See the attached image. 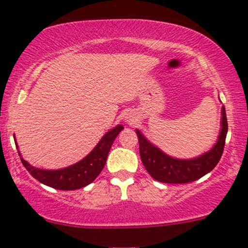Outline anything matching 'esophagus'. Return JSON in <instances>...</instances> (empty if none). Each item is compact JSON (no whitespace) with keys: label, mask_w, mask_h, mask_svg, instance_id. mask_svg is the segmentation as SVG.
Masks as SVG:
<instances>
[{"label":"esophagus","mask_w":248,"mask_h":248,"mask_svg":"<svg viewBox=\"0 0 248 248\" xmlns=\"http://www.w3.org/2000/svg\"><path fill=\"white\" fill-rule=\"evenodd\" d=\"M127 122H131V123H132V122H136V119H135L132 116H130L129 119H127Z\"/></svg>","instance_id":"34e87169"}]
</instances>
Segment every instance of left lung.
I'll return each instance as SVG.
<instances>
[{"label":"left lung","mask_w":248,"mask_h":248,"mask_svg":"<svg viewBox=\"0 0 248 248\" xmlns=\"http://www.w3.org/2000/svg\"><path fill=\"white\" fill-rule=\"evenodd\" d=\"M228 123L226 108L222 106L221 131L216 144L209 152L195 159H174L152 144L140 130H136L140 142V155L147 172L160 183L186 184L195 181L215 168L223 153Z\"/></svg>","instance_id":"8db88e82"}]
</instances>
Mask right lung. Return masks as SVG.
Returning <instances> with one entry per match:
<instances>
[{"label":"right lung","mask_w":248,"mask_h":248,"mask_svg":"<svg viewBox=\"0 0 248 248\" xmlns=\"http://www.w3.org/2000/svg\"><path fill=\"white\" fill-rule=\"evenodd\" d=\"M123 129V125H117L116 127L104 135L100 142L86 157H83L81 161L76 162L75 165L62 168V170H48L35 168L27 161H25L22 157L21 162L25 168L29 170L30 174L44 185L57 188V190H78V188L85 187L88 184H91L100 174L106 163L107 155L111 149L112 143ZM15 145L17 148L16 143ZM19 155H21L20 152Z\"/></svg>","instance_id":"add662e5"}]
</instances>
